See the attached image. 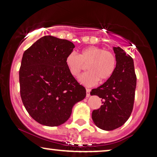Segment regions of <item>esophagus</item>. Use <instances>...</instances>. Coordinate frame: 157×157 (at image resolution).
<instances>
[{
	"label": "esophagus",
	"mask_w": 157,
	"mask_h": 157,
	"mask_svg": "<svg viewBox=\"0 0 157 157\" xmlns=\"http://www.w3.org/2000/svg\"><path fill=\"white\" fill-rule=\"evenodd\" d=\"M86 98H89V97L90 96V89H86Z\"/></svg>",
	"instance_id": "esophagus-1"
}]
</instances>
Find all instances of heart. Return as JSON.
Wrapping results in <instances>:
<instances>
[{
  "label": "heart",
  "instance_id": "1",
  "mask_svg": "<svg viewBox=\"0 0 157 157\" xmlns=\"http://www.w3.org/2000/svg\"><path fill=\"white\" fill-rule=\"evenodd\" d=\"M65 63L70 73L78 77L87 65L89 71L79 77V82L87 86L108 80L117 67V58L113 52L104 50L98 46H90L84 48L78 55L71 52L67 56Z\"/></svg>",
  "mask_w": 157,
  "mask_h": 157
}]
</instances>
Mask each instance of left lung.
I'll return each mask as SVG.
<instances>
[{"label": "left lung", "mask_w": 157, "mask_h": 157, "mask_svg": "<svg viewBox=\"0 0 157 157\" xmlns=\"http://www.w3.org/2000/svg\"><path fill=\"white\" fill-rule=\"evenodd\" d=\"M113 49L117 58L115 72L90 92L102 100L100 108L92 111V120L97 127L107 131L119 128L130 117L137 82L132 58L119 46Z\"/></svg>", "instance_id": "1"}]
</instances>
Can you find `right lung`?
Instances as JSON below:
<instances>
[{
    "label": "right lung",
    "instance_id": "add662e5",
    "mask_svg": "<svg viewBox=\"0 0 157 157\" xmlns=\"http://www.w3.org/2000/svg\"><path fill=\"white\" fill-rule=\"evenodd\" d=\"M74 48L69 40L46 36L23 54L19 73L21 98L30 117L40 124H63L73 105L86 97V89L65 63Z\"/></svg>",
    "mask_w": 157,
    "mask_h": 157
}]
</instances>
